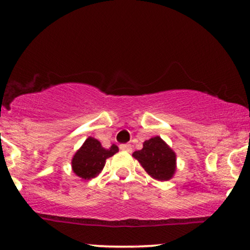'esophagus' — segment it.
Here are the masks:
<instances>
[{
    "instance_id": "obj_1",
    "label": "esophagus",
    "mask_w": 250,
    "mask_h": 250,
    "mask_svg": "<svg viewBox=\"0 0 250 250\" xmlns=\"http://www.w3.org/2000/svg\"><path fill=\"white\" fill-rule=\"evenodd\" d=\"M120 149L122 151H128V153H131V146L130 145H121L120 146Z\"/></svg>"
}]
</instances>
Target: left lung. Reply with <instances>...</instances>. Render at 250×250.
<instances>
[{
	"mask_svg": "<svg viewBox=\"0 0 250 250\" xmlns=\"http://www.w3.org/2000/svg\"><path fill=\"white\" fill-rule=\"evenodd\" d=\"M133 156L154 180L168 181L176 171V154L160 136L143 142V148Z\"/></svg>",
	"mask_w": 250,
	"mask_h": 250,
	"instance_id": "8db88e82",
	"label": "left lung"
}]
</instances>
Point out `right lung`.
Wrapping results in <instances>:
<instances>
[{
  "label": "right lung",
  "mask_w": 250,
  "mask_h": 250,
  "mask_svg": "<svg viewBox=\"0 0 250 250\" xmlns=\"http://www.w3.org/2000/svg\"><path fill=\"white\" fill-rule=\"evenodd\" d=\"M117 151V146L113 145L110 148L105 149L99 140L89 136L71 159V169L76 176L83 180H90L102 170L105 160Z\"/></svg>",
  "instance_id": "obj_1"
}]
</instances>
